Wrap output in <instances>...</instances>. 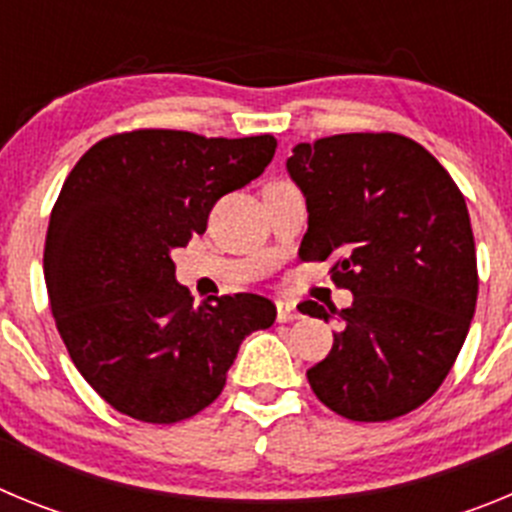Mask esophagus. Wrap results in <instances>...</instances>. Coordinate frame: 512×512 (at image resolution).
<instances>
[{
  "mask_svg": "<svg viewBox=\"0 0 512 512\" xmlns=\"http://www.w3.org/2000/svg\"><path fill=\"white\" fill-rule=\"evenodd\" d=\"M300 318V310L295 307V302L289 300H277V320L279 323H289V320Z\"/></svg>",
  "mask_w": 512,
  "mask_h": 512,
  "instance_id": "obj_1",
  "label": "esophagus"
}]
</instances>
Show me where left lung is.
<instances>
[{
    "label": "left lung",
    "mask_w": 512,
    "mask_h": 512,
    "mask_svg": "<svg viewBox=\"0 0 512 512\" xmlns=\"http://www.w3.org/2000/svg\"><path fill=\"white\" fill-rule=\"evenodd\" d=\"M307 202L302 261L336 259L354 302L307 382L333 413L382 423L420 408L459 356L477 307L467 202L449 171L397 133L297 143L287 158ZM300 312L328 320L318 302Z\"/></svg>",
    "instance_id": "8db88e82"
}]
</instances>
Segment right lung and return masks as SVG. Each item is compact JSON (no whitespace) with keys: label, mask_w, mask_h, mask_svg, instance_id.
Instances as JSON below:
<instances>
[{"label":"right lung","mask_w":512,"mask_h":512,"mask_svg":"<svg viewBox=\"0 0 512 512\" xmlns=\"http://www.w3.org/2000/svg\"><path fill=\"white\" fill-rule=\"evenodd\" d=\"M274 151V135L133 130L94 143L66 176L45 235V287L71 361L122 415L169 425L205 410L243 338L277 318L251 292L194 305L171 261Z\"/></svg>","instance_id":"right-lung-1"}]
</instances>
